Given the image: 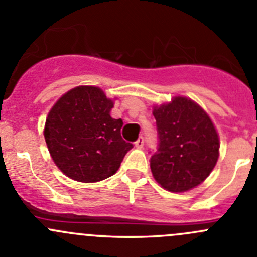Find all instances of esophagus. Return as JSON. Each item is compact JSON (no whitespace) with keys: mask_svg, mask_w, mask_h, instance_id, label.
Instances as JSON below:
<instances>
[{"mask_svg":"<svg viewBox=\"0 0 257 257\" xmlns=\"http://www.w3.org/2000/svg\"><path fill=\"white\" fill-rule=\"evenodd\" d=\"M134 146H136L137 148H139V149L143 148V146H144V138H143V137H139L138 141H137L136 143H134Z\"/></svg>","mask_w":257,"mask_h":257,"instance_id":"esophagus-1","label":"esophagus"}]
</instances>
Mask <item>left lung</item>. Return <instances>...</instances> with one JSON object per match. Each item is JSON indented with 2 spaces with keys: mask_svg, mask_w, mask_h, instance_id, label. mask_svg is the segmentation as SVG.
I'll return each instance as SVG.
<instances>
[{
  "mask_svg": "<svg viewBox=\"0 0 257 257\" xmlns=\"http://www.w3.org/2000/svg\"><path fill=\"white\" fill-rule=\"evenodd\" d=\"M158 147L151 157L156 181L171 192L202 183L218 159L217 132L210 116L191 99L177 96L153 110Z\"/></svg>",
  "mask_w": 257,
  "mask_h": 257,
  "instance_id": "obj_1",
  "label": "left lung"
}]
</instances>
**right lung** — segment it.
I'll return each mask as SVG.
<instances>
[{
	"mask_svg": "<svg viewBox=\"0 0 257 257\" xmlns=\"http://www.w3.org/2000/svg\"><path fill=\"white\" fill-rule=\"evenodd\" d=\"M114 103L101 89L78 86L52 106L45 123V141L55 164L79 182L113 176L133 144L121 138V119L110 116Z\"/></svg>",
	"mask_w": 257,
	"mask_h": 257,
	"instance_id": "1",
	"label": "right lung"
}]
</instances>
